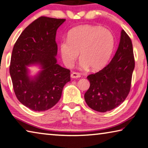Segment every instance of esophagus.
Returning a JSON list of instances; mask_svg holds the SVG:
<instances>
[{
	"label": "esophagus",
	"instance_id": "1",
	"mask_svg": "<svg viewBox=\"0 0 148 148\" xmlns=\"http://www.w3.org/2000/svg\"><path fill=\"white\" fill-rule=\"evenodd\" d=\"M71 77L73 79L79 78V77H81V74L79 73H77V72H73L71 74Z\"/></svg>",
	"mask_w": 148,
	"mask_h": 148
}]
</instances>
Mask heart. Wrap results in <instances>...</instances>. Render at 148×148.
Instances as JSON below:
<instances>
[{
    "label": "heart",
    "instance_id": "b5f03b06",
    "mask_svg": "<svg viewBox=\"0 0 148 148\" xmlns=\"http://www.w3.org/2000/svg\"><path fill=\"white\" fill-rule=\"evenodd\" d=\"M114 45V37L110 31L86 25L72 29L68 40H62L60 47L63 61L67 66H72L80 52L81 67L99 70L108 62Z\"/></svg>",
    "mask_w": 148,
    "mask_h": 148
}]
</instances>
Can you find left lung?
Returning <instances> with one entry per match:
<instances>
[{
	"label": "left lung",
	"mask_w": 148,
	"mask_h": 148,
	"mask_svg": "<svg viewBox=\"0 0 148 148\" xmlns=\"http://www.w3.org/2000/svg\"><path fill=\"white\" fill-rule=\"evenodd\" d=\"M135 62L132 41L124 30L118 49L105 67L87 77L90 83L84 94L89 107L99 112L117 108L129 95Z\"/></svg>",
	"instance_id": "left-lung-1"
}]
</instances>
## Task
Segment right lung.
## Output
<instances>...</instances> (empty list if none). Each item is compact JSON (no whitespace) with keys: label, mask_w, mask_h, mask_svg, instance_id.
Segmentation results:
<instances>
[{"label":"right lung","mask_w":148,"mask_h":148,"mask_svg":"<svg viewBox=\"0 0 148 148\" xmlns=\"http://www.w3.org/2000/svg\"><path fill=\"white\" fill-rule=\"evenodd\" d=\"M65 21L41 16L23 30L14 46L10 74L18 100L35 111L49 110L61 98L65 84L71 81L70 70L57 64L56 35ZM39 64L42 70L31 78L26 66Z\"/></svg>","instance_id":"1"}]
</instances>
